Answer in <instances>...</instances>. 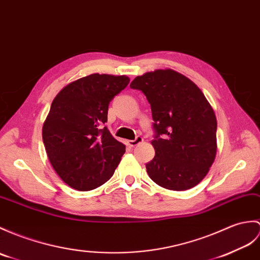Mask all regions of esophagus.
Masks as SVG:
<instances>
[{"mask_svg":"<svg viewBox=\"0 0 260 260\" xmlns=\"http://www.w3.org/2000/svg\"><path fill=\"white\" fill-rule=\"evenodd\" d=\"M143 142V137L142 136H137L134 141H127V144L131 147H135L138 144H141Z\"/></svg>","mask_w":260,"mask_h":260,"instance_id":"34e87169","label":"esophagus"}]
</instances>
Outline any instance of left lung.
I'll use <instances>...</instances> for the list:
<instances>
[{"label":"left lung","mask_w":260,"mask_h":260,"mask_svg":"<svg viewBox=\"0 0 260 260\" xmlns=\"http://www.w3.org/2000/svg\"><path fill=\"white\" fill-rule=\"evenodd\" d=\"M152 108L155 157L146 164L150 179L170 190H186L206 176L217 153L213 107L194 82L166 69L136 76Z\"/></svg>","instance_id":"left-lung-1"}]
</instances>
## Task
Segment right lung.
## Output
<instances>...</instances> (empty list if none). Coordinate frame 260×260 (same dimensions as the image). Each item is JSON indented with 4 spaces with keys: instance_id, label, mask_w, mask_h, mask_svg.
I'll return each mask as SVG.
<instances>
[{
    "instance_id": "add662e5",
    "label": "right lung",
    "mask_w": 260,
    "mask_h": 260,
    "mask_svg": "<svg viewBox=\"0 0 260 260\" xmlns=\"http://www.w3.org/2000/svg\"><path fill=\"white\" fill-rule=\"evenodd\" d=\"M125 75L90 74L59 90L42 128L47 157L65 184L81 191L110 179L125 153L107 127L108 104L128 85Z\"/></svg>"
}]
</instances>
